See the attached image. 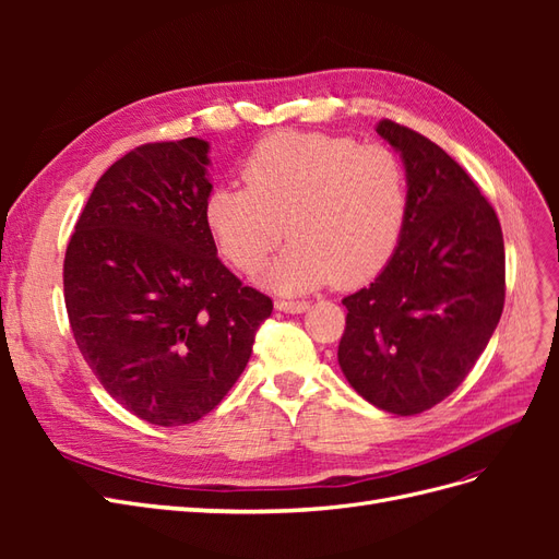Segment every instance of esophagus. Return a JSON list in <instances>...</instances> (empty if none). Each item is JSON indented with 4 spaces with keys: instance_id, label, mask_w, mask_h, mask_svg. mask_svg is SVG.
Here are the masks:
<instances>
[{
    "instance_id": "esophagus-1",
    "label": "esophagus",
    "mask_w": 559,
    "mask_h": 559,
    "mask_svg": "<svg viewBox=\"0 0 559 559\" xmlns=\"http://www.w3.org/2000/svg\"><path fill=\"white\" fill-rule=\"evenodd\" d=\"M275 308L280 312H289V314H300L310 308L308 300H275Z\"/></svg>"
}]
</instances>
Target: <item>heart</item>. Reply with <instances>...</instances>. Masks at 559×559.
I'll return each instance as SVG.
<instances>
[{
  "mask_svg": "<svg viewBox=\"0 0 559 559\" xmlns=\"http://www.w3.org/2000/svg\"><path fill=\"white\" fill-rule=\"evenodd\" d=\"M242 181L245 189L216 186L205 198V228L242 273L259 270L289 230V247L259 275L275 294L366 284L392 261L408 222V175L382 144L273 132L249 151Z\"/></svg>",
  "mask_w": 559,
  "mask_h": 559,
  "instance_id": "1",
  "label": "heart"
}]
</instances>
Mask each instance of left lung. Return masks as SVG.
I'll return each mask as SVG.
<instances>
[{
    "label": "left lung",
    "instance_id": "8db88e82",
    "mask_svg": "<svg viewBox=\"0 0 559 559\" xmlns=\"http://www.w3.org/2000/svg\"><path fill=\"white\" fill-rule=\"evenodd\" d=\"M376 130L403 160L411 210L392 261L343 298L337 364L376 408L417 415L464 382L499 324L503 235L492 205L441 146L386 118Z\"/></svg>",
    "mask_w": 559,
    "mask_h": 559
}]
</instances>
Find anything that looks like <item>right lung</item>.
<instances>
[{
    "label": "right lung",
    "mask_w": 559,
    "mask_h": 559,
    "mask_svg": "<svg viewBox=\"0 0 559 559\" xmlns=\"http://www.w3.org/2000/svg\"><path fill=\"white\" fill-rule=\"evenodd\" d=\"M210 142L138 146L97 179L64 253L74 341L109 396L148 425L214 411L273 300L218 261L205 228Z\"/></svg>",
    "instance_id": "1"
}]
</instances>
